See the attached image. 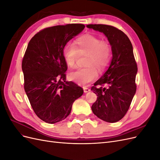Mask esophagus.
<instances>
[{
	"instance_id": "1",
	"label": "esophagus",
	"mask_w": 160,
	"mask_h": 160,
	"mask_svg": "<svg viewBox=\"0 0 160 160\" xmlns=\"http://www.w3.org/2000/svg\"><path fill=\"white\" fill-rule=\"evenodd\" d=\"M83 91H84V93H88V92L90 91V89L86 88V87H83Z\"/></svg>"
}]
</instances>
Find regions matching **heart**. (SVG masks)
Listing matches in <instances>:
<instances>
[{
    "label": "heart",
    "instance_id": "heart-1",
    "mask_svg": "<svg viewBox=\"0 0 160 160\" xmlns=\"http://www.w3.org/2000/svg\"><path fill=\"white\" fill-rule=\"evenodd\" d=\"M79 55H87L85 65L88 67L71 72L69 79L75 83L86 85L98 77V71L107 67L112 57V47L108 41L96 35L86 34L75 41L74 45L68 44L62 49V57L69 68H74Z\"/></svg>",
    "mask_w": 160,
    "mask_h": 160
}]
</instances>
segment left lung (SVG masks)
<instances>
[{"label": "left lung", "instance_id": "1", "mask_svg": "<svg viewBox=\"0 0 160 160\" xmlns=\"http://www.w3.org/2000/svg\"><path fill=\"white\" fill-rule=\"evenodd\" d=\"M87 27L104 34L112 47L113 55L108 69L91 88L98 95L91 109L105 122H117L126 114L136 91L138 66L132 42L123 31L113 26L88 25Z\"/></svg>", "mask_w": 160, "mask_h": 160}]
</instances>
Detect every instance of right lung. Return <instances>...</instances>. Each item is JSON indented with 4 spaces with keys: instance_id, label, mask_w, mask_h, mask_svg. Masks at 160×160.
<instances>
[{
    "instance_id": "obj_1",
    "label": "right lung",
    "mask_w": 160,
    "mask_h": 160,
    "mask_svg": "<svg viewBox=\"0 0 160 160\" xmlns=\"http://www.w3.org/2000/svg\"><path fill=\"white\" fill-rule=\"evenodd\" d=\"M84 28L83 24L45 28L28 42L22 61L24 88L35 114L46 123L65 119L83 93L81 87L66 81L62 49Z\"/></svg>"
}]
</instances>
